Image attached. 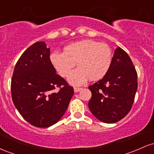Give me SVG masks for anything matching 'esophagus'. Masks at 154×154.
Masks as SVG:
<instances>
[{
  "label": "esophagus",
  "mask_w": 154,
  "mask_h": 154,
  "mask_svg": "<svg viewBox=\"0 0 154 154\" xmlns=\"http://www.w3.org/2000/svg\"><path fill=\"white\" fill-rule=\"evenodd\" d=\"M81 89H82V88L75 87V88H74V91H75V93H78V92H79V91H81Z\"/></svg>",
  "instance_id": "esophagus-1"
}]
</instances>
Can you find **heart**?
I'll use <instances>...</instances> for the list:
<instances>
[{"label":"heart","instance_id":"obj_1","mask_svg":"<svg viewBox=\"0 0 154 154\" xmlns=\"http://www.w3.org/2000/svg\"><path fill=\"white\" fill-rule=\"evenodd\" d=\"M50 59L62 77H66L77 62L79 67L69 74L68 80L71 84L81 85L88 79L96 81L106 75L111 64L112 53L106 44L84 40L67 45L63 53H53Z\"/></svg>","mask_w":154,"mask_h":154}]
</instances>
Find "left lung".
Instances as JSON below:
<instances>
[{
    "instance_id": "left-lung-1",
    "label": "left lung",
    "mask_w": 154,
    "mask_h": 154,
    "mask_svg": "<svg viewBox=\"0 0 154 154\" xmlns=\"http://www.w3.org/2000/svg\"><path fill=\"white\" fill-rule=\"evenodd\" d=\"M137 75L128 54L120 47L114 51L109 72L88 87L92 97L88 107L104 123H115L131 109L137 89Z\"/></svg>"
}]
</instances>
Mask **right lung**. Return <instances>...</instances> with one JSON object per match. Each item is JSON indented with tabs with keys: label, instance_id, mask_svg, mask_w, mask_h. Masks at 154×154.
<instances>
[{
	"label": "right lung",
	"instance_id": "right-lung-1",
	"mask_svg": "<svg viewBox=\"0 0 154 154\" xmlns=\"http://www.w3.org/2000/svg\"><path fill=\"white\" fill-rule=\"evenodd\" d=\"M56 72L50 48L43 41L28 48L14 70L11 85L14 104L22 117L37 128L58 122L74 94L73 88Z\"/></svg>",
	"mask_w": 154,
	"mask_h": 154
}]
</instances>
